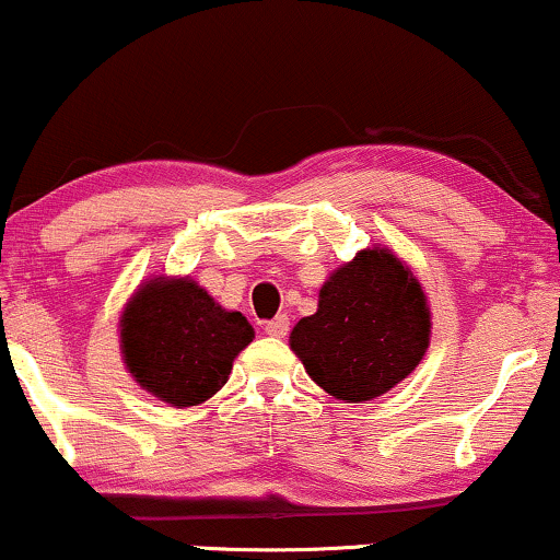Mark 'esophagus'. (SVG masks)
Instances as JSON below:
<instances>
[{"instance_id": "1", "label": "esophagus", "mask_w": 560, "mask_h": 560, "mask_svg": "<svg viewBox=\"0 0 560 560\" xmlns=\"http://www.w3.org/2000/svg\"><path fill=\"white\" fill-rule=\"evenodd\" d=\"M288 331H290L288 316H278V318L267 320V324H265V334L267 336H275V339H285Z\"/></svg>"}]
</instances>
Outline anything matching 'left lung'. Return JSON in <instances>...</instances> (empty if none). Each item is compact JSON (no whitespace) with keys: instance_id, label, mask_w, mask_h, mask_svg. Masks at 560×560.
<instances>
[{"instance_id":"left-lung-1","label":"left lung","mask_w":560,"mask_h":560,"mask_svg":"<svg viewBox=\"0 0 560 560\" xmlns=\"http://www.w3.org/2000/svg\"><path fill=\"white\" fill-rule=\"evenodd\" d=\"M431 328L420 280L393 249L374 244L328 275L316 313L290 331V349L336 400L366 402L416 372Z\"/></svg>"}]
</instances>
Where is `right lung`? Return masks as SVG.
I'll use <instances>...</instances> for the list:
<instances>
[{
  "instance_id": "right-lung-1",
  "label": "right lung",
  "mask_w": 560,
  "mask_h": 560,
  "mask_svg": "<svg viewBox=\"0 0 560 560\" xmlns=\"http://www.w3.org/2000/svg\"><path fill=\"white\" fill-rule=\"evenodd\" d=\"M255 339L240 311H226L190 275H152L119 316L127 372L173 408L201 405L226 385L234 359Z\"/></svg>"
}]
</instances>
